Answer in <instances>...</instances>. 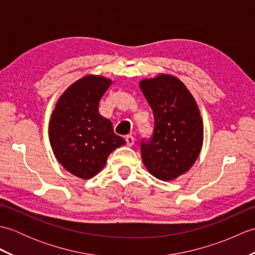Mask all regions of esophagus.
<instances>
[{"label":"esophagus","instance_id":"esophagus-1","mask_svg":"<svg viewBox=\"0 0 255 255\" xmlns=\"http://www.w3.org/2000/svg\"><path fill=\"white\" fill-rule=\"evenodd\" d=\"M125 140H126V143H127V145L128 147H131V145L133 144V142H134V138L132 137V136H126V138H125Z\"/></svg>","mask_w":255,"mask_h":255}]
</instances>
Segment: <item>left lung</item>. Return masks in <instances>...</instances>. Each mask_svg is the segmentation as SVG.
Segmentation results:
<instances>
[{
    "label": "left lung",
    "mask_w": 255,
    "mask_h": 255,
    "mask_svg": "<svg viewBox=\"0 0 255 255\" xmlns=\"http://www.w3.org/2000/svg\"><path fill=\"white\" fill-rule=\"evenodd\" d=\"M154 116L150 138L140 143L143 164L162 181L174 180L191 169L203 144L198 106L180 80L167 74L140 82Z\"/></svg>",
    "instance_id": "left-lung-1"
}]
</instances>
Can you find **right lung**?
<instances>
[{
  "label": "right lung",
  "mask_w": 255,
  "mask_h": 255,
  "mask_svg": "<svg viewBox=\"0 0 255 255\" xmlns=\"http://www.w3.org/2000/svg\"><path fill=\"white\" fill-rule=\"evenodd\" d=\"M111 84L96 75L80 79L61 95L50 119L49 139L57 160L85 180L104 167L112 151L126 143L99 113L100 100Z\"/></svg>",
  "instance_id": "right-lung-1"
}]
</instances>
